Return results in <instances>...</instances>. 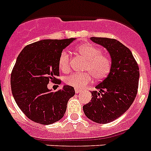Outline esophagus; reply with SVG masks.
I'll list each match as a JSON object with an SVG mask.
<instances>
[{
    "label": "esophagus",
    "mask_w": 151,
    "mask_h": 151,
    "mask_svg": "<svg viewBox=\"0 0 151 151\" xmlns=\"http://www.w3.org/2000/svg\"><path fill=\"white\" fill-rule=\"evenodd\" d=\"M75 92H76V93H79L81 92V90L76 89V90H75Z\"/></svg>",
    "instance_id": "1"
}]
</instances>
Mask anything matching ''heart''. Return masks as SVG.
<instances>
[{
    "mask_svg": "<svg viewBox=\"0 0 151 151\" xmlns=\"http://www.w3.org/2000/svg\"><path fill=\"white\" fill-rule=\"evenodd\" d=\"M78 55L86 60L82 73H73L65 77L64 81L69 86L76 89H82L91 84L94 78L100 81L106 78L109 73L111 66V60L108 55L102 54L101 49L92 44H82L76 48ZM58 66L62 72L70 70V55L63 51L60 55Z\"/></svg>",
    "mask_w": 151,
    "mask_h": 151,
    "instance_id": "1",
    "label": "heart"
}]
</instances>
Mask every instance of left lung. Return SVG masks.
Segmentation results:
<instances>
[{
  "label": "left lung",
  "instance_id": "8db88e82",
  "mask_svg": "<svg viewBox=\"0 0 151 151\" xmlns=\"http://www.w3.org/2000/svg\"><path fill=\"white\" fill-rule=\"evenodd\" d=\"M106 48L111 60L109 75L92 91L93 97L83 110L88 118L97 124H108L127 111L137 94L139 69L129 48L114 39L91 37Z\"/></svg>",
  "mask_w": 151,
  "mask_h": 151
}]
</instances>
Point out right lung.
Returning a JSON list of instances; mask_svg holds the SVG:
<instances>
[{
  "label": "right lung",
  "mask_w": 151,
  "mask_h": 151,
  "mask_svg": "<svg viewBox=\"0 0 151 151\" xmlns=\"http://www.w3.org/2000/svg\"><path fill=\"white\" fill-rule=\"evenodd\" d=\"M75 40L37 41L24 47L18 56L11 74V89L16 104L31 121L48 125L64 115L74 88L64 85L52 92L47 85L57 80L60 55Z\"/></svg>",
  "instance_id": "right-lung-1"
}]
</instances>
